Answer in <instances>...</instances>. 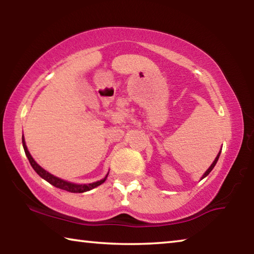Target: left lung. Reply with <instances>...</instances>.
Instances as JSON below:
<instances>
[{"instance_id":"obj_1","label":"left lung","mask_w":254,"mask_h":254,"mask_svg":"<svg viewBox=\"0 0 254 254\" xmlns=\"http://www.w3.org/2000/svg\"><path fill=\"white\" fill-rule=\"evenodd\" d=\"M220 154H221V151L220 152H218V154H217V157L216 158H215V160L213 161V163H212V165H210V167H209V168L207 169V171H206V173L203 175V177H201V179H203V178H205L206 177V176H207L209 173H210V171H212L213 170V168H214V167H215V165H216V162H217V160H218V158H220Z\"/></svg>"}]
</instances>
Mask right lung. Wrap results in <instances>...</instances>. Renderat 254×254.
<instances>
[{"label":"right lung","instance_id":"right-lung-1","mask_svg":"<svg viewBox=\"0 0 254 254\" xmlns=\"http://www.w3.org/2000/svg\"><path fill=\"white\" fill-rule=\"evenodd\" d=\"M22 144H23L24 152H25V154H27V157L29 159L30 165L32 166V168L34 169V171H36V173L39 175L41 178H44L49 184L53 185V186L63 189V190H67V191H69V192H84V191H88V190H91V189H93V188L100 186V185H102L106 180L107 176H106L104 179L100 180V182H96V183H93V184H88V185H76V184H71V183L65 182V180L55 177L54 175L49 174L48 171H46L44 168H41V167L38 165L36 161L33 160V158L31 157V154H30V152L28 151V148H27V145H25L23 136H22Z\"/></svg>","mask_w":254,"mask_h":254}]
</instances>
